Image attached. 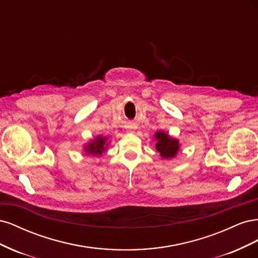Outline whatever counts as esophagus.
<instances>
[{"label": "esophagus", "mask_w": 258, "mask_h": 258, "mask_svg": "<svg viewBox=\"0 0 258 258\" xmlns=\"http://www.w3.org/2000/svg\"><path fill=\"white\" fill-rule=\"evenodd\" d=\"M134 129H135V128H131L129 131H130V132H132V130H134Z\"/></svg>", "instance_id": "34e87169"}]
</instances>
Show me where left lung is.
<instances>
[{
  "instance_id": "obj_1",
  "label": "left lung",
  "mask_w": 258,
  "mask_h": 258,
  "mask_svg": "<svg viewBox=\"0 0 258 258\" xmlns=\"http://www.w3.org/2000/svg\"><path fill=\"white\" fill-rule=\"evenodd\" d=\"M155 139L157 140L156 143V150L159 152L162 158H173L179 150L178 140L170 137L166 132L157 131L155 134Z\"/></svg>"
}]
</instances>
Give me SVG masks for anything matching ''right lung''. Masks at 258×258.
<instances>
[{
  "mask_svg": "<svg viewBox=\"0 0 258 258\" xmlns=\"http://www.w3.org/2000/svg\"><path fill=\"white\" fill-rule=\"evenodd\" d=\"M107 139L105 137L99 136L96 139H93L92 141H90L87 145L84 147V151L86 154L92 155V156H100L102 155L103 152L106 151V146L108 143Z\"/></svg>",
  "mask_w": 258,
  "mask_h": 258,
  "instance_id": "right-lung-1",
  "label": "right lung"
}]
</instances>
